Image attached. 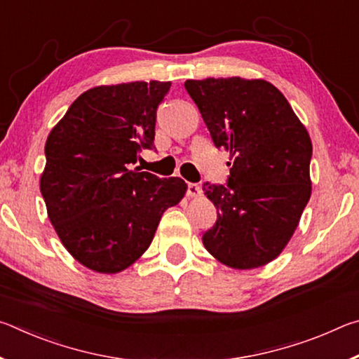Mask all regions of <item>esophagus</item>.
<instances>
[{
    "label": "esophagus",
    "mask_w": 359,
    "mask_h": 359,
    "mask_svg": "<svg viewBox=\"0 0 359 359\" xmlns=\"http://www.w3.org/2000/svg\"><path fill=\"white\" fill-rule=\"evenodd\" d=\"M201 187H199L198 184H188L187 185V194L190 198H196V196H201Z\"/></svg>",
    "instance_id": "esophagus-1"
}]
</instances>
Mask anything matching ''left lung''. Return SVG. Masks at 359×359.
I'll return each mask as SVG.
<instances>
[{
    "instance_id": "1",
    "label": "left lung",
    "mask_w": 359,
    "mask_h": 359,
    "mask_svg": "<svg viewBox=\"0 0 359 359\" xmlns=\"http://www.w3.org/2000/svg\"><path fill=\"white\" fill-rule=\"evenodd\" d=\"M217 149L229 151L226 185L204 184L217 208L203 234L210 255L234 269L277 258L311 198L312 142L274 85L241 77L187 81Z\"/></svg>"
}]
</instances>
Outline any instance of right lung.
I'll use <instances>...</instances> for the list:
<instances>
[{
	"label": "right lung",
	"instance_id": "1",
	"mask_svg": "<svg viewBox=\"0 0 359 359\" xmlns=\"http://www.w3.org/2000/svg\"><path fill=\"white\" fill-rule=\"evenodd\" d=\"M171 82L101 85L82 93L50 131L41 193L72 257L115 274L147 250L160 218L187 191L179 177L131 169L154 150L156 109Z\"/></svg>",
	"mask_w": 359,
	"mask_h": 359
}]
</instances>
